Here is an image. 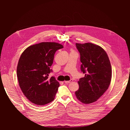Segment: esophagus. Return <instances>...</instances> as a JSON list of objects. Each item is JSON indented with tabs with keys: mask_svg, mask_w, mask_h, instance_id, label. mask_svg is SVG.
Here are the masks:
<instances>
[{
	"mask_svg": "<svg viewBox=\"0 0 130 130\" xmlns=\"http://www.w3.org/2000/svg\"><path fill=\"white\" fill-rule=\"evenodd\" d=\"M73 81V80H72V79H71L70 80H69V81H65V83H66V84H69V83H71V82H72Z\"/></svg>",
	"mask_w": 130,
	"mask_h": 130,
	"instance_id": "obj_1",
	"label": "esophagus"
}]
</instances>
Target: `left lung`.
<instances>
[{"mask_svg":"<svg viewBox=\"0 0 130 130\" xmlns=\"http://www.w3.org/2000/svg\"><path fill=\"white\" fill-rule=\"evenodd\" d=\"M80 55L81 70L85 74L78 83L75 92L81 102L89 104L101 97L110 84L112 67L106 52L99 46L92 43L76 44Z\"/></svg>","mask_w":130,"mask_h":130,"instance_id":"1","label":"left lung"}]
</instances>
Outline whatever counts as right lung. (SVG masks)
I'll list each match as a JSON object with an SVG mask.
<instances>
[{"label":"right lung","mask_w":130,"mask_h":130,"mask_svg":"<svg viewBox=\"0 0 130 130\" xmlns=\"http://www.w3.org/2000/svg\"><path fill=\"white\" fill-rule=\"evenodd\" d=\"M63 46L53 42H42L29 46L22 54L17 76L24 95L34 104L43 105L52 101L60 86L54 77L49 78L57 50Z\"/></svg>","instance_id":"add662e5"}]
</instances>
